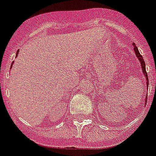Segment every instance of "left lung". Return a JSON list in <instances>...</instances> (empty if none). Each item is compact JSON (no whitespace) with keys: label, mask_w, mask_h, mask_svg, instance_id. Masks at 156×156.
I'll use <instances>...</instances> for the list:
<instances>
[{"label":"left lung","mask_w":156,"mask_h":156,"mask_svg":"<svg viewBox=\"0 0 156 156\" xmlns=\"http://www.w3.org/2000/svg\"><path fill=\"white\" fill-rule=\"evenodd\" d=\"M133 49H134V52H135V53H136V56H137V57L139 59V61H140V62H141V66H142V69H143V73H144V75H145L146 79H147V85H148V77H147V71H146L145 61H144V60H143V57L142 56V55L140 54V52H138V48L136 47L135 44H133Z\"/></svg>","instance_id":"8db88e82"}]
</instances>
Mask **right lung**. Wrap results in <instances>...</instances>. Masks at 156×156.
Listing matches in <instances>:
<instances>
[{
  "label": "right lung",
  "mask_w": 156,
  "mask_h": 156,
  "mask_svg": "<svg viewBox=\"0 0 156 156\" xmlns=\"http://www.w3.org/2000/svg\"><path fill=\"white\" fill-rule=\"evenodd\" d=\"M18 52H17V54H16V56L18 55ZM13 63H12V65H13ZM12 65H11V67H12Z\"/></svg>",
  "instance_id": "right-lung-1"
}]
</instances>
